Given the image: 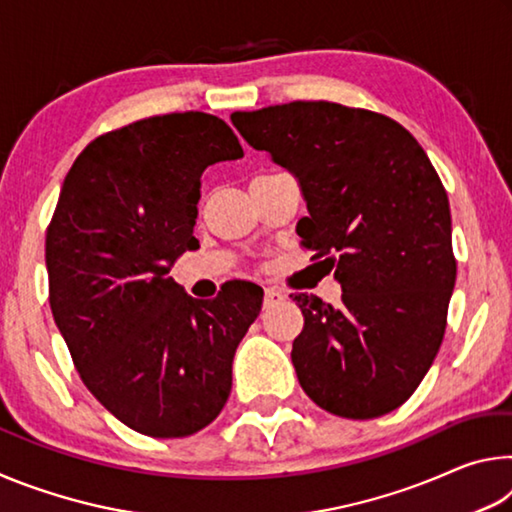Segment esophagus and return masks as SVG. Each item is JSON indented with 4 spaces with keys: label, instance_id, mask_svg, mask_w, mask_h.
<instances>
[{
    "label": "esophagus",
    "instance_id": "34e87169",
    "mask_svg": "<svg viewBox=\"0 0 512 512\" xmlns=\"http://www.w3.org/2000/svg\"><path fill=\"white\" fill-rule=\"evenodd\" d=\"M282 300H284V293L277 291L275 287H268L264 291V307H273V305H277V302H282Z\"/></svg>",
    "mask_w": 512,
    "mask_h": 512
}]
</instances>
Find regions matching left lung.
Masks as SVG:
<instances>
[{
    "mask_svg": "<svg viewBox=\"0 0 512 512\" xmlns=\"http://www.w3.org/2000/svg\"><path fill=\"white\" fill-rule=\"evenodd\" d=\"M241 137L298 178L300 244L325 257L341 305L298 293V381L350 420L395 411L443 343L456 282L452 214L418 140L395 119L332 101H291L230 117Z\"/></svg>",
    "mask_w": 512,
    "mask_h": 512,
    "instance_id": "obj_1",
    "label": "left lung"
}]
</instances>
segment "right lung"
Returning <instances> with one entry per match:
<instances>
[{
    "mask_svg": "<svg viewBox=\"0 0 512 512\" xmlns=\"http://www.w3.org/2000/svg\"><path fill=\"white\" fill-rule=\"evenodd\" d=\"M244 158L223 119L169 112L99 135L67 171L45 241L49 305L83 384L151 438L205 429L264 291L232 280L196 300L169 277L196 250L201 176Z\"/></svg>",
    "mask_w": 512,
    "mask_h": 512,
    "instance_id": "right-lung-1",
    "label": "right lung"
}]
</instances>
